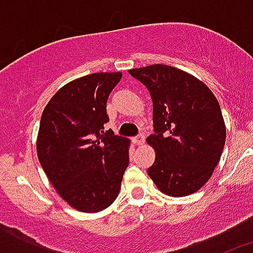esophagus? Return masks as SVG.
Segmentation results:
<instances>
[{"label": "esophagus", "mask_w": 253, "mask_h": 253, "mask_svg": "<svg viewBox=\"0 0 253 253\" xmlns=\"http://www.w3.org/2000/svg\"><path fill=\"white\" fill-rule=\"evenodd\" d=\"M134 143H137V144H143L144 143V135H143V133L138 134L137 137L134 138Z\"/></svg>", "instance_id": "1"}]
</instances>
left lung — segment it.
Segmentation results:
<instances>
[{
  "mask_svg": "<svg viewBox=\"0 0 253 253\" xmlns=\"http://www.w3.org/2000/svg\"><path fill=\"white\" fill-rule=\"evenodd\" d=\"M148 88L153 102V134L147 138L156 160L147 169L163 194L198 191L218 165L225 143L222 111L213 92L189 73L165 66L129 71Z\"/></svg>",
  "mask_w": 253,
  "mask_h": 253,
  "instance_id": "8db88e82",
  "label": "left lung"
}]
</instances>
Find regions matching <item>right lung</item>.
<instances>
[{"mask_svg":"<svg viewBox=\"0 0 253 253\" xmlns=\"http://www.w3.org/2000/svg\"><path fill=\"white\" fill-rule=\"evenodd\" d=\"M120 78V72H102L69 82L40 119V165L58 194L84 213L113 204L129 165V140L105 130L107 99Z\"/></svg>","mask_w":253,"mask_h":253,"instance_id":"1","label":"right lung"}]
</instances>
